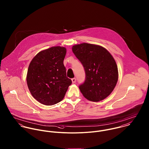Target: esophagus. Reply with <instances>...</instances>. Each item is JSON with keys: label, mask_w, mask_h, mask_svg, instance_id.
I'll list each match as a JSON object with an SVG mask.
<instances>
[{"label": "esophagus", "mask_w": 149, "mask_h": 149, "mask_svg": "<svg viewBox=\"0 0 149 149\" xmlns=\"http://www.w3.org/2000/svg\"><path fill=\"white\" fill-rule=\"evenodd\" d=\"M72 83L74 84V83H76V78H73V79H72Z\"/></svg>", "instance_id": "obj_1"}]
</instances>
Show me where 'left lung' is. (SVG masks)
<instances>
[{"label":"left lung","instance_id":"left-lung-1","mask_svg":"<svg viewBox=\"0 0 149 149\" xmlns=\"http://www.w3.org/2000/svg\"><path fill=\"white\" fill-rule=\"evenodd\" d=\"M72 51L85 70V81L79 85L83 96L96 102L106 99L118 80V66L112 55L101 46L87 43L73 46Z\"/></svg>","mask_w":149,"mask_h":149}]
</instances>
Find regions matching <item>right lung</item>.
I'll return each mask as SVG.
<instances>
[{"mask_svg": "<svg viewBox=\"0 0 149 149\" xmlns=\"http://www.w3.org/2000/svg\"><path fill=\"white\" fill-rule=\"evenodd\" d=\"M66 53L64 47H52L39 52L29 65L26 77L29 89L42 104L52 106L60 102L72 84L64 66Z\"/></svg>", "mask_w": 149, "mask_h": 149, "instance_id": "add662e5", "label": "right lung"}]
</instances>
